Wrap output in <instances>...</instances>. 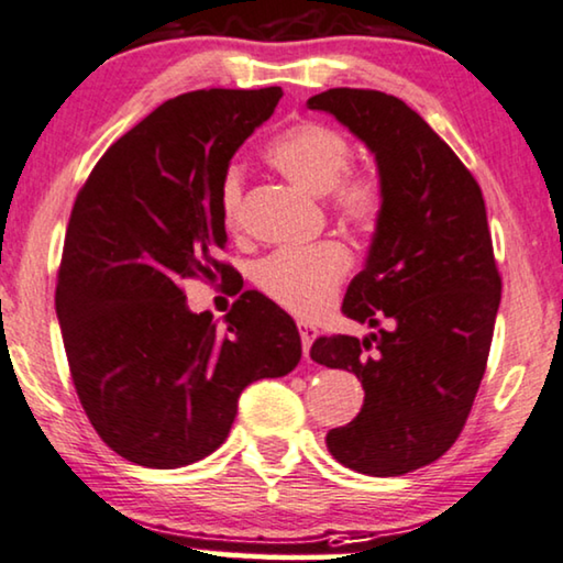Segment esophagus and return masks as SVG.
Segmentation results:
<instances>
[{
    "label": "esophagus",
    "mask_w": 563,
    "mask_h": 563,
    "mask_svg": "<svg viewBox=\"0 0 563 563\" xmlns=\"http://www.w3.org/2000/svg\"><path fill=\"white\" fill-rule=\"evenodd\" d=\"M297 328H299V338H301V350H305V357L309 361V347H312V342L317 340L320 332H317V328H312V324L305 320H299Z\"/></svg>",
    "instance_id": "1"
}]
</instances>
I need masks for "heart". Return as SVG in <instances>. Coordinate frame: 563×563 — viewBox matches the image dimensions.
<instances>
[{"mask_svg": "<svg viewBox=\"0 0 563 563\" xmlns=\"http://www.w3.org/2000/svg\"><path fill=\"white\" fill-rule=\"evenodd\" d=\"M268 165L312 195H330L335 213L345 223L371 225L383 206V187L376 175L353 173V150L338 129L305 121L287 129L266 146ZM241 173L231 167L221 185V213L228 231L241 223ZM350 254L335 241L307 249H282L254 268V284L274 305L291 314L312 317L330 305L345 279Z\"/></svg>", "mask_w": 563, "mask_h": 563, "instance_id": "obj_1", "label": "heart"}]
</instances>
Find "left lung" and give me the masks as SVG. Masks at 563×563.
Returning <instances> with one entry per match:
<instances>
[{"instance_id": "8db88e82", "label": "left lung", "mask_w": 563, "mask_h": 563, "mask_svg": "<svg viewBox=\"0 0 563 563\" xmlns=\"http://www.w3.org/2000/svg\"><path fill=\"white\" fill-rule=\"evenodd\" d=\"M307 106L368 146L383 187L368 258L342 299L350 320L378 332L320 338L309 350L365 390L361 413L324 442L363 475H406L454 444L485 376L503 284L483 190L396 96L330 88Z\"/></svg>"}]
</instances>
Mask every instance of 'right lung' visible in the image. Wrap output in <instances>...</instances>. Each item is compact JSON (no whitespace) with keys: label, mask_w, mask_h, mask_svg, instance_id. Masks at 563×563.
<instances>
[{"label":"right lung","mask_w":563,"mask_h":563,"mask_svg":"<svg viewBox=\"0 0 563 563\" xmlns=\"http://www.w3.org/2000/svg\"><path fill=\"white\" fill-rule=\"evenodd\" d=\"M282 88L183 93L106 150L80 187L55 289L70 376L93 429L152 470L225 442L249 383L297 368L291 317L243 291L225 328L190 312L180 284L228 282L221 185Z\"/></svg>","instance_id":"right-lung-1"}]
</instances>
